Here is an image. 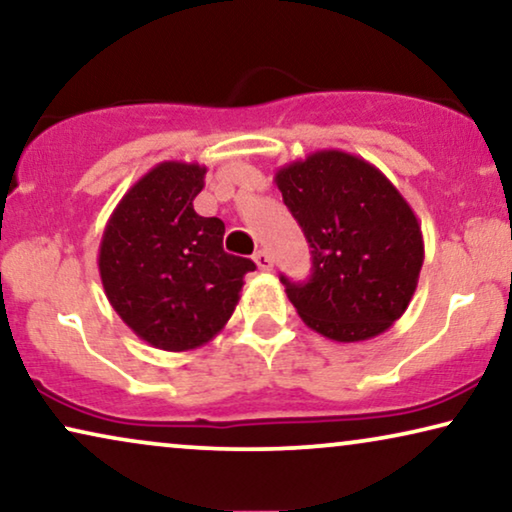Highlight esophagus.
Segmentation results:
<instances>
[{
	"label": "esophagus",
	"instance_id": "obj_1",
	"mask_svg": "<svg viewBox=\"0 0 512 512\" xmlns=\"http://www.w3.org/2000/svg\"><path fill=\"white\" fill-rule=\"evenodd\" d=\"M254 261H256V265H258V270H263V272H270V270H272V265H275V261H272V256H270L268 251H265V249L256 251V254H254Z\"/></svg>",
	"mask_w": 512,
	"mask_h": 512
}]
</instances>
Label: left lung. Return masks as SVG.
<instances>
[{
    "label": "left lung",
    "instance_id": "obj_1",
    "mask_svg": "<svg viewBox=\"0 0 512 512\" xmlns=\"http://www.w3.org/2000/svg\"><path fill=\"white\" fill-rule=\"evenodd\" d=\"M275 184L312 247V275L282 279L312 331L361 342L408 310L424 263L415 212L368 160L338 149L279 167Z\"/></svg>",
    "mask_w": 512,
    "mask_h": 512
}]
</instances>
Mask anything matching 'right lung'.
<instances>
[{
    "label": "right lung",
    "instance_id": "obj_1",
    "mask_svg": "<svg viewBox=\"0 0 512 512\" xmlns=\"http://www.w3.org/2000/svg\"><path fill=\"white\" fill-rule=\"evenodd\" d=\"M207 167L165 160L118 202L100 242V277L111 307L132 333L165 352L214 338L233 314L249 258L223 251L216 216L193 209Z\"/></svg>",
    "mask_w": 512,
    "mask_h": 512
}]
</instances>
